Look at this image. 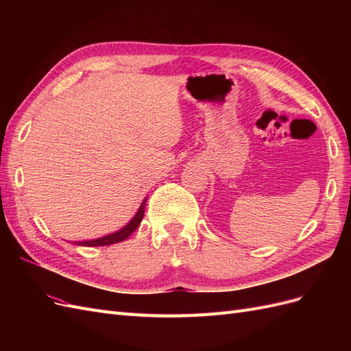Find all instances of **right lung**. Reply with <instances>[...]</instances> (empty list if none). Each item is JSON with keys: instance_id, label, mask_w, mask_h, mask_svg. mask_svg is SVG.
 Returning a JSON list of instances; mask_svg holds the SVG:
<instances>
[{"instance_id": "1", "label": "right lung", "mask_w": 351, "mask_h": 351, "mask_svg": "<svg viewBox=\"0 0 351 351\" xmlns=\"http://www.w3.org/2000/svg\"><path fill=\"white\" fill-rule=\"evenodd\" d=\"M146 200L147 197L143 199L142 205L139 206V209H137V212L134 214V217L127 222V224L120 228L119 231L115 232H111V234H107L104 237H99V239H93V240H86V241H76L74 244H77V246H86V247H93V246H108V244H114V243H120L123 240H125L127 237H129L132 232L139 227V224L143 219V215H145V205H146Z\"/></svg>"}]
</instances>
